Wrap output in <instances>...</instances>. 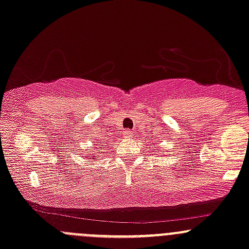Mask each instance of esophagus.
Segmentation results:
<instances>
[{
    "mask_svg": "<svg viewBox=\"0 0 249 249\" xmlns=\"http://www.w3.org/2000/svg\"><path fill=\"white\" fill-rule=\"evenodd\" d=\"M123 136H124V138H131L133 136V132L131 130H125L123 132Z\"/></svg>",
    "mask_w": 249,
    "mask_h": 249,
    "instance_id": "obj_1",
    "label": "esophagus"
}]
</instances>
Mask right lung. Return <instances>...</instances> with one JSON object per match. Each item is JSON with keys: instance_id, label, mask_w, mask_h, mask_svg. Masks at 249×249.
<instances>
[{"instance_id": "right-lung-1", "label": "right lung", "mask_w": 249, "mask_h": 249, "mask_svg": "<svg viewBox=\"0 0 249 249\" xmlns=\"http://www.w3.org/2000/svg\"><path fill=\"white\" fill-rule=\"evenodd\" d=\"M91 156H92V157H95V156H94V152H93V154H91ZM86 157H89V156H86Z\"/></svg>"}]
</instances>
